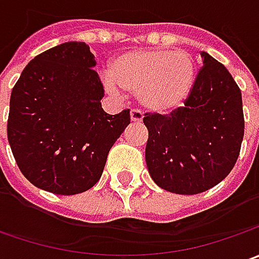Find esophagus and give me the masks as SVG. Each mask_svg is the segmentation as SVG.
I'll list each match as a JSON object with an SVG mask.
<instances>
[{
    "instance_id": "34e87169",
    "label": "esophagus",
    "mask_w": 259,
    "mask_h": 259,
    "mask_svg": "<svg viewBox=\"0 0 259 259\" xmlns=\"http://www.w3.org/2000/svg\"><path fill=\"white\" fill-rule=\"evenodd\" d=\"M130 118H131V122H141L143 121V114L138 109H133L131 114H130Z\"/></svg>"
}]
</instances>
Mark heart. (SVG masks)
<instances>
[{
  "label": "heart",
  "instance_id": "b5f03b06",
  "mask_svg": "<svg viewBox=\"0 0 259 259\" xmlns=\"http://www.w3.org/2000/svg\"><path fill=\"white\" fill-rule=\"evenodd\" d=\"M197 77L196 62L187 52L147 49L125 52L112 59L105 88L137 95L145 111L173 114L192 95Z\"/></svg>",
  "mask_w": 259,
  "mask_h": 259
}]
</instances>
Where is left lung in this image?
I'll return each instance as SVG.
<instances>
[{"instance_id": "1", "label": "left lung", "mask_w": 259, "mask_h": 259, "mask_svg": "<svg viewBox=\"0 0 259 259\" xmlns=\"http://www.w3.org/2000/svg\"><path fill=\"white\" fill-rule=\"evenodd\" d=\"M187 102L170 115L145 114V163L157 186L197 194L221 183L234 168L244 138L242 95L222 63L200 53Z\"/></svg>"}]
</instances>
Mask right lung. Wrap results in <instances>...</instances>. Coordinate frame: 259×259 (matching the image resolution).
Wrapping results in <instances>:
<instances>
[{
	"mask_svg": "<svg viewBox=\"0 0 259 259\" xmlns=\"http://www.w3.org/2000/svg\"><path fill=\"white\" fill-rule=\"evenodd\" d=\"M95 66L89 46L67 41L35 56L13 88L8 143L25 179L46 192L69 196L94 187L130 124L128 109H102Z\"/></svg>",
	"mask_w": 259,
	"mask_h": 259,
	"instance_id": "1",
	"label": "right lung"
}]
</instances>
